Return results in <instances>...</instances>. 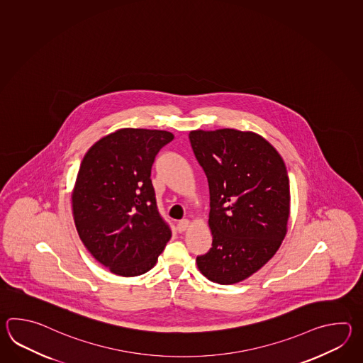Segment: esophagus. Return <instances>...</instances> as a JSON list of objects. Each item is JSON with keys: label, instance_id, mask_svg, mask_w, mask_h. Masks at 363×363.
Instances as JSON below:
<instances>
[{"label": "esophagus", "instance_id": "34e87169", "mask_svg": "<svg viewBox=\"0 0 363 363\" xmlns=\"http://www.w3.org/2000/svg\"><path fill=\"white\" fill-rule=\"evenodd\" d=\"M191 225V222L188 220V219H183V220H180L178 223V231L179 232H184L188 230V227Z\"/></svg>", "mask_w": 363, "mask_h": 363}]
</instances>
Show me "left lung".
I'll use <instances>...</instances> for the list:
<instances>
[{
	"instance_id": "1",
	"label": "left lung",
	"mask_w": 363,
	"mask_h": 363,
	"mask_svg": "<svg viewBox=\"0 0 363 363\" xmlns=\"http://www.w3.org/2000/svg\"><path fill=\"white\" fill-rule=\"evenodd\" d=\"M208 178L213 247L197 257L203 277L235 284L261 270L288 230L291 192L286 163L261 135L233 128L189 132Z\"/></svg>"
}]
</instances>
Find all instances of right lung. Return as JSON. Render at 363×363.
<instances>
[{
  "label": "right lung",
  "mask_w": 363,
  "mask_h": 363,
  "mask_svg": "<svg viewBox=\"0 0 363 363\" xmlns=\"http://www.w3.org/2000/svg\"><path fill=\"white\" fill-rule=\"evenodd\" d=\"M171 132L121 128L85 153L71 193L79 238L113 274L138 277L155 267L171 239L155 203L150 171Z\"/></svg>",
  "instance_id": "right-lung-1"
}]
</instances>
